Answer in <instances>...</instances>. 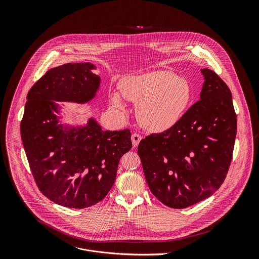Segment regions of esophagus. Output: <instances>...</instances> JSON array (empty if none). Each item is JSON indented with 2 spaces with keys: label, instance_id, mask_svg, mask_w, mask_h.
<instances>
[{
  "label": "esophagus",
  "instance_id": "1",
  "mask_svg": "<svg viewBox=\"0 0 259 259\" xmlns=\"http://www.w3.org/2000/svg\"><path fill=\"white\" fill-rule=\"evenodd\" d=\"M141 140H142V137H141L139 134H134V135L132 136V143H133L134 148H137V147L139 146Z\"/></svg>",
  "mask_w": 259,
  "mask_h": 259
}]
</instances>
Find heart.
<instances>
[{"label": "heart", "instance_id": "b5f03b06", "mask_svg": "<svg viewBox=\"0 0 259 259\" xmlns=\"http://www.w3.org/2000/svg\"><path fill=\"white\" fill-rule=\"evenodd\" d=\"M120 91L125 99L139 105L138 117L142 125L155 133L174 127L192 100L189 82L169 71L130 76L122 81ZM111 103L118 109H125L118 93L111 95Z\"/></svg>", "mask_w": 259, "mask_h": 259}]
</instances>
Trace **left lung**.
Here are the masks:
<instances>
[{"label":"left lung","instance_id":"obj_1","mask_svg":"<svg viewBox=\"0 0 259 259\" xmlns=\"http://www.w3.org/2000/svg\"><path fill=\"white\" fill-rule=\"evenodd\" d=\"M200 100L171 128L142 140L138 152L151 193L171 208H185L223 184L236 137L231 93L213 71L202 69Z\"/></svg>","mask_w":259,"mask_h":259}]
</instances>
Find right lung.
Here are the masks:
<instances>
[{
	"label": "right lung",
	"instance_id": "obj_1",
	"mask_svg": "<svg viewBox=\"0 0 259 259\" xmlns=\"http://www.w3.org/2000/svg\"><path fill=\"white\" fill-rule=\"evenodd\" d=\"M91 63H69L49 70L28 93L21 137L40 192L57 204L90 207L114 184L120 157L132 148L131 132L103 131L63 123L56 102L85 104L97 96L101 77Z\"/></svg>",
	"mask_w": 259,
	"mask_h": 259
}]
</instances>
